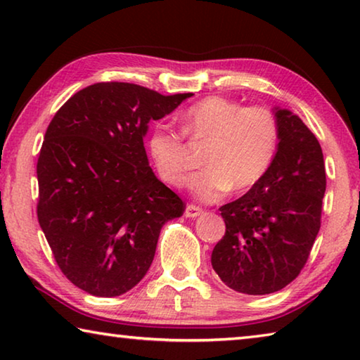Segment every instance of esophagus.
Segmentation results:
<instances>
[{
  "instance_id": "esophagus-1",
  "label": "esophagus",
  "mask_w": 360,
  "mask_h": 360,
  "mask_svg": "<svg viewBox=\"0 0 360 360\" xmlns=\"http://www.w3.org/2000/svg\"><path fill=\"white\" fill-rule=\"evenodd\" d=\"M186 217H198V216H202L203 214V210L202 208H198V206H193V205H188L187 208H186Z\"/></svg>"
}]
</instances>
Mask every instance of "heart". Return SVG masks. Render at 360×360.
Segmentation results:
<instances>
[{
	"instance_id": "1",
	"label": "heart",
	"mask_w": 360,
	"mask_h": 360,
	"mask_svg": "<svg viewBox=\"0 0 360 360\" xmlns=\"http://www.w3.org/2000/svg\"><path fill=\"white\" fill-rule=\"evenodd\" d=\"M181 129L192 146L206 148L202 167L187 188L202 203H216L233 191H248L268 173L279 146V122L271 109L243 108L224 96H206L181 115ZM148 152L160 178L181 186L188 169V148L181 133L157 125L148 136Z\"/></svg>"
}]
</instances>
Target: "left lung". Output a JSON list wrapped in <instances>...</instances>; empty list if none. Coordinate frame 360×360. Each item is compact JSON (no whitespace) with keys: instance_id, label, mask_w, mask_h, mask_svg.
Wrapping results in <instances>:
<instances>
[{"instance_id":"8db88e82","label":"left lung","mask_w":360,"mask_h":360,"mask_svg":"<svg viewBox=\"0 0 360 360\" xmlns=\"http://www.w3.org/2000/svg\"><path fill=\"white\" fill-rule=\"evenodd\" d=\"M279 146L268 173L251 191L219 208L225 235L211 264L230 289L278 292L300 275L321 229L326 167L321 144L289 109L275 108Z\"/></svg>"}]
</instances>
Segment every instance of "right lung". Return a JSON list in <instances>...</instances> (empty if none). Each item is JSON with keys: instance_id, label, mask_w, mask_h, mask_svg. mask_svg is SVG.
<instances>
[{"instance_id": "add662e5", "label": "right lung", "mask_w": 360, "mask_h": 360, "mask_svg": "<svg viewBox=\"0 0 360 360\" xmlns=\"http://www.w3.org/2000/svg\"><path fill=\"white\" fill-rule=\"evenodd\" d=\"M192 94L129 82L79 90L47 127L39 152L38 221L63 275L89 294L117 297L141 281L163 225L186 205L149 167L150 120Z\"/></svg>"}]
</instances>
